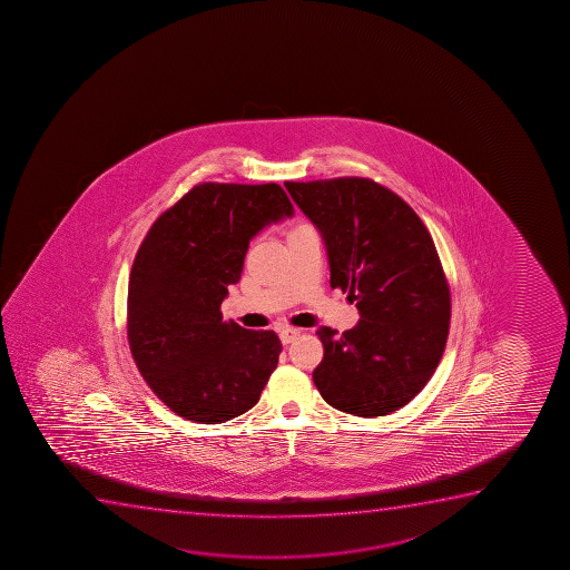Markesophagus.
Returning <instances> with one entry per match:
<instances>
[{
  "instance_id": "1",
  "label": "esophagus",
  "mask_w": 570,
  "mask_h": 570,
  "mask_svg": "<svg viewBox=\"0 0 570 570\" xmlns=\"http://www.w3.org/2000/svg\"><path fill=\"white\" fill-rule=\"evenodd\" d=\"M299 335H302V332H299L297 328H284L281 332V342L284 343V345H288V343L297 340Z\"/></svg>"
}]
</instances>
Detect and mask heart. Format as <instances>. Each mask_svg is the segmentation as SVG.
<instances>
[{
	"label": "heart",
	"mask_w": 570,
	"mask_h": 570,
	"mask_svg": "<svg viewBox=\"0 0 570 570\" xmlns=\"http://www.w3.org/2000/svg\"><path fill=\"white\" fill-rule=\"evenodd\" d=\"M302 227H305V225H299V227L292 228V230H289V233H294V230H297V228H302Z\"/></svg>",
	"instance_id": "heart-1"
}]
</instances>
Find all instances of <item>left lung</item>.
Listing matches in <instances>:
<instances>
[{"label": "left lung", "instance_id": "left-lung-1", "mask_svg": "<svg viewBox=\"0 0 570 570\" xmlns=\"http://www.w3.org/2000/svg\"><path fill=\"white\" fill-rule=\"evenodd\" d=\"M321 230L330 286L347 292L361 321L322 326L313 372L322 399L361 417L409 404L435 374L450 328V288L435 242L401 196L364 177L284 183Z\"/></svg>", "mask_w": 570, "mask_h": 570}]
</instances>
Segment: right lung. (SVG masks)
Listing matches in <instances>:
<instances>
[{
	"mask_svg": "<svg viewBox=\"0 0 570 570\" xmlns=\"http://www.w3.org/2000/svg\"><path fill=\"white\" fill-rule=\"evenodd\" d=\"M294 215L281 185L202 183L166 209L135 255L128 340L148 387L171 412L223 423L254 409L275 372V332L223 322L249 240Z\"/></svg>",
	"mask_w": 570,
	"mask_h": 570,
	"instance_id": "add662e5",
	"label": "right lung"
}]
</instances>
